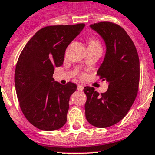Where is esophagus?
I'll return each mask as SVG.
<instances>
[{"label": "esophagus", "mask_w": 155, "mask_h": 155, "mask_svg": "<svg viewBox=\"0 0 155 155\" xmlns=\"http://www.w3.org/2000/svg\"><path fill=\"white\" fill-rule=\"evenodd\" d=\"M77 90L78 91H82L84 90V86H83V85H78V86H77Z\"/></svg>", "instance_id": "34e87169"}]
</instances>
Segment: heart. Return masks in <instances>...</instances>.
<instances>
[{
    "mask_svg": "<svg viewBox=\"0 0 155 155\" xmlns=\"http://www.w3.org/2000/svg\"><path fill=\"white\" fill-rule=\"evenodd\" d=\"M89 45H91V46H99V47H101L99 41H98L97 39L95 38L90 39V41H89Z\"/></svg>",
    "mask_w": 155,
    "mask_h": 155,
    "instance_id": "1",
    "label": "heart"
}]
</instances>
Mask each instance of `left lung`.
<instances>
[{"label": "left lung", "mask_w": 155, "mask_h": 155, "mask_svg": "<svg viewBox=\"0 0 155 155\" xmlns=\"http://www.w3.org/2000/svg\"><path fill=\"white\" fill-rule=\"evenodd\" d=\"M90 27L101 36L106 55L97 75L108 83L105 93L85 87V115L96 127L106 128L119 123L134 104L139 84V59L134 43L123 28L112 22H99Z\"/></svg>", "instance_id": "1"}]
</instances>
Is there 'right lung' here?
Masks as SVG:
<instances>
[{
    "instance_id": "add662e5",
    "label": "right lung",
    "mask_w": 155,
    "mask_h": 155,
    "mask_svg": "<svg viewBox=\"0 0 155 155\" xmlns=\"http://www.w3.org/2000/svg\"><path fill=\"white\" fill-rule=\"evenodd\" d=\"M84 24L52 25L40 29L26 44L17 60L15 87L24 115L40 130L60 129L67 122L69 99L77 88L54 81L55 67L63 64L67 47Z\"/></svg>"
}]
</instances>
